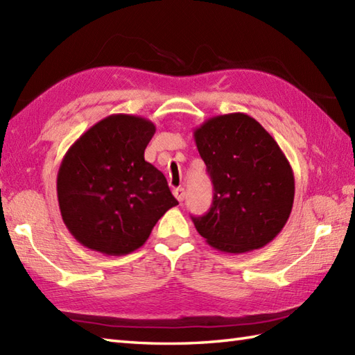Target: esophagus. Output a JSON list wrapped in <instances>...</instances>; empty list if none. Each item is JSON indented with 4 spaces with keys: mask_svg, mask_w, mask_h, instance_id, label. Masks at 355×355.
I'll list each match as a JSON object with an SVG mask.
<instances>
[{
    "mask_svg": "<svg viewBox=\"0 0 355 355\" xmlns=\"http://www.w3.org/2000/svg\"><path fill=\"white\" fill-rule=\"evenodd\" d=\"M173 197H175L180 202H182L186 197V192H184L183 187H177V189H173Z\"/></svg>",
    "mask_w": 355,
    "mask_h": 355,
    "instance_id": "esophagus-1",
    "label": "esophagus"
}]
</instances>
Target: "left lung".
<instances>
[{"label": "left lung", "instance_id": "left-lung-1", "mask_svg": "<svg viewBox=\"0 0 355 355\" xmlns=\"http://www.w3.org/2000/svg\"><path fill=\"white\" fill-rule=\"evenodd\" d=\"M193 139L215 191L209 212L192 216L195 229L224 253L271 243L294 201L293 169L276 140L244 112L207 119L195 128Z\"/></svg>", "mask_w": 355, "mask_h": 355}]
</instances>
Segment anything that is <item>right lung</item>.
<instances>
[{"label":"right lung","mask_w":355,"mask_h":355,"mask_svg":"<svg viewBox=\"0 0 355 355\" xmlns=\"http://www.w3.org/2000/svg\"><path fill=\"white\" fill-rule=\"evenodd\" d=\"M155 132L150 120L111 114L67 150L56 189L62 221L89 250L122 256L146 243L157 221L178 201L145 149Z\"/></svg>","instance_id":"obj_1"}]
</instances>
